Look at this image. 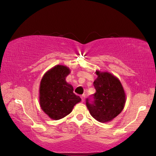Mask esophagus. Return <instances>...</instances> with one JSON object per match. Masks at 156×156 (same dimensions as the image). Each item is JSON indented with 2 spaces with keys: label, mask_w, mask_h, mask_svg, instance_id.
<instances>
[{
  "label": "esophagus",
  "mask_w": 156,
  "mask_h": 156,
  "mask_svg": "<svg viewBox=\"0 0 156 156\" xmlns=\"http://www.w3.org/2000/svg\"><path fill=\"white\" fill-rule=\"evenodd\" d=\"M81 99H82V101H84V99H85V94H82V96H81Z\"/></svg>",
  "instance_id": "34e87169"
}]
</instances>
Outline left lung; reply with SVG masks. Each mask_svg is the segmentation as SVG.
Returning a JSON list of instances; mask_svg holds the SVG:
<instances>
[{
    "label": "left lung",
    "mask_w": 156,
    "mask_h": 156,
    "mask_svg": "<svg viewBox=\"0 0 156 156\" xmlns=\"http://www.w3.org/2000/svg\"><path fill=\"white\" fill-rule=\"evenodd\" d=\"M94 82L96 92L86 105L93 118L101 123L112 121L122 112L126 103L124 89L120 80L109 72L96 71Z\"/></svg>",
    "instance_id": "8db88e82"
}]
</instances>
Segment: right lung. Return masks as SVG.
I'll list each match as a JSON object with an SVG mask.
<instances>
[{"mask_svg":"<svg viewBox=\"0 0 156 156\" xmlns=\"http://www.w3.org/2000/svg\"><path fill=\"white\" fill-rule=\"evenodd\" d=\"M69 73L66 66L56 65L44 74L40 82V107L53 120L67 116L81 101V98L73 92V87L65 80Z\"/></svg>","mask_w":156,"mask_h":156,"instance_id":"1","label":"right lung"}]
</instances>
